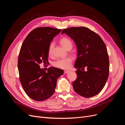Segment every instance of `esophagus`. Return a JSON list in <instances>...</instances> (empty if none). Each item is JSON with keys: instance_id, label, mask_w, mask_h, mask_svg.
I'll use <instances>...</instances> for the list:
<instances>
[{"instance_id": "1", "label": "esophagus", "mask_w": 125, "mask_h": 125, "mask_svg": "<svg viewBox=\"0 0 125 125\" xmlns=\"http://www.w3.org/2000/svg\"><path fill=\"white\" fill-rule=\"evenodd\" d=\"M69 72H70V71H69V70H65V71H64V73L67 74L68 73H69Z\"/></svg>"}]
</instances>
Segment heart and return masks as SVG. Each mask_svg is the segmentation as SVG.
Returning <instances> with one entry per match:
<instances>
[{"label":"heart","mask_w":125,"mask_h":125,"mask_svg":"<svg viewBox=\"0 0 125 125\" xmlns=\"http://www.w3.org/2000/svg\"><path fill=\"white\" fill-rule=\"evenodd\" d=\"M60 43L62 46L67 49L69 47H71L73 46L71 41L67 37H63L60 40ZM54 47V43H51L48 46V52L49 55H51L52 54V50ZM73 62V58L71 57H67L62 59H59L57 60L56 61L53 62V66L55 67L58 68L62 69H69L71 66V65Z\"/></svg>","instance_id":"1"}]
</instances>
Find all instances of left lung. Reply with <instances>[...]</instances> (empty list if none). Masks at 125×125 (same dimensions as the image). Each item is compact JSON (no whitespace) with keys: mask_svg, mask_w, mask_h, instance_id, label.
I'll return each mask as SVG.
<instances>
[{"mask_svg":"<svg viewBox=\"0 0 125 125\" xmlns=\"http://www.w3.org/2000/svg\"><path fill=\"white\" fill-rule=\"evenodd\" d=\"M63 33L73 40L77 48L74 64L78 69L77 78L73 83L74 90L85 97L97 95L103 89L109 75L108 55L104 42L97 34L82 26L63 29ZM84 67L87 68L86 72Z\"/></svg>","mask_w":125,"mask_h":125,"instance_id":"1","label":"left lung"}]
</instances>
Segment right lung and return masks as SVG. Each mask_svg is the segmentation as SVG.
I'll return each instance as SVG.
<instances>
[{
	"label": "right lung",
	"mask_w": 125,
	"mask_h": 125,
	"mask_svg": "<svg viewBox=\"0 0 125 125\" xmlns=\"http://www.w3.org/2000/svg\"><path fill=\"white\" fill-rule=\"evenodd\" d=\"M62 30L51 27L38 28L26 36L18 57L20 81L26 94L36 101H45L55 92L57 79L63 74L62 69L51 67L47 72L40 64L48 63V46Z\"/></svg>",
	"instance_id": "add662e5"
}]
</instances>
